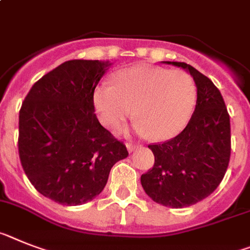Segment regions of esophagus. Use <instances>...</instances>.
<instances>
[{
	"instance_id": "1",
	"label": "esophagus",
	"mask_w": 250,
	"mask_h": 250,
	"mask_svg": "<svg viewBox=\"0 0 250 250\" xmlns=\"http://www.w3.org/2000/svg\"><path fill=\"white\" fill-rule=\"evenodd\" d=\"M137 147H140V145L133 144V142H128V144H127V148H128L129 152H132V151L136 150V148H137Z\"/></svg>"
}]
</instances>
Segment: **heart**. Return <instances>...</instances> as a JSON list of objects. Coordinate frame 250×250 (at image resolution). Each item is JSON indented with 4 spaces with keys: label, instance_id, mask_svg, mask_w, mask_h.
I'll return each instance as SVG.
<instances>
[{
    "label": "heart",
    "instance_id": "heart-1",
    "mask_svg": "<svg viewBox=\"0 0 250 250\" xmlns=\"http://www.w3.org/2000/svg\"><path fill=\"white\" fill-rule=\"evenodd\" d=\"M196 100L197 87L189 73L155 66L118 71L112 85L102 83L94 91V105L108 128L119 131L135 108L137 129L156 141L183 131Z\"/></svg>",
    "mask_w": 250,
    "mask_h": 250
}]
</instances>
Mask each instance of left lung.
Instances as JSON below:
<instances>
[{
	"mask_svg": "<svg viewBox=\"0 0 250 250\" xmlns=\"http://www.w3.org/2000/svg\"><path fill=\"white\" fill-rule=\"evenodd\" d=\"M184 68L197 86L196 109L179 135L151 144L152 169L141 175L152 201L171 208L192 206L221 183L230 161V115L220 90L207 76L184 62H165Z\"/></svg>",
	"mask_w": 250,
	"mask_h": 250,
	"instance_id": "left-lung-1",
	"label": "left lung"
}]
</instances>
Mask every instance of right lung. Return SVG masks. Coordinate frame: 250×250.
<instances>
[{
    "label": "right lung",
    "mask_w": 250,
    "mask_h": 250,
    "mask_svg": "<svg viewBox=\"0 0 250 250\" xmlns=\"http://www.w3.org/2000/svg\"><path fill=\"white\" fill-rule=\"evenodd\" d=\"M110 63L72 60L33 85L19 114V156L38 192L64 206L100 194L125 145L99 123L94 91Z\"/></svg>",
    "instance_id": "1"
}]
</instances>
